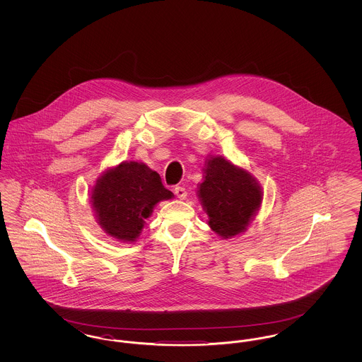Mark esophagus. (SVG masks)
I'll list each match as a JSON object with an SVG mask.
<instances>
[{
  "mask_svg": "<svg viewBox=\"0 0 362 362\" xmlns=\"http://www.w3.org/2000/svg\"><path fill=\"white\" fill-rule=\"evenodd\" d=\"M173 192H175V195L179 198V199H185L186 197H187V191L185 187H180V186H176L175 189H173Z\"/></svg>",
  "mask_w": 362,
  "mask_h": 362,
  "instance_id": "34e87169",
  "label": "esophagus"
}]
</instances>
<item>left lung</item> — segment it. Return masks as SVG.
Wrapping results in <instances>:
<instances>
[{
	"label": "left lung",
	"instance_id": "8db88e82",
	"mask_svg": "<svg viewBox=\"0 0 362 362\" xmlns=\"http://www.w3.org/2000/svg\"><path fill=\"white\" fill-rule=\"evenodd\" d=\"M209 216L207 224L223 239L243 233L262 205L263 192L257 177L223 156L205 161L204 182L197 189Z\"/></svg>",
	"mask_w": 362,
	"mask_h": 362
}]
</instances>
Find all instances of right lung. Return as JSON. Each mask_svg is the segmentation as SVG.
Here are the masks:
<instances>
[{
	"label": "right lung",
	"mask_w": 362,
	"mask_h": 362,
	"mask_svg": "<svg viewBox=\"0 0 362 362\" xmlns=\"http://www.w3.org/2000/svg\"><path fill=\"white\" fill-rule=\"evenodd\" d=\"M173 198L160 175L146 164L122 161L107 168L90 191V205L104 232L123 243L139 238L156 205Z\"/></svg>",
	"instance_id": "1"
}]
</instances>
